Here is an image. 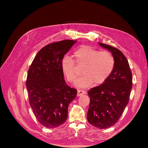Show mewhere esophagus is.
I'll return each instance as SVG.
<instances>
[{
    "mask_svg": "<svg viewBox=\"0 0 148 148\" xmlns=\"http://www.w3.org/2000/svg\"><path fill=\"white\" fill-rule=\"evenodd\" d=\"M86 91H83V90H78L77 92V97H79V96H82V95L84 94H86Z\"/></svg>",
    "mask_w": 148,
    "mask_h": 148,
    "instance_id": "34e87169",
    "label": "esophagus"
}]
</instances>
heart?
I'll return each mask as SVG.
<instances>
[{
	"label": "heart",
	"mask_w": 148,
	"mask_h": 148,
	"mask_svg": "<svg viewBox=\"0 0 148 148\" xmlns=\"http://www.w3.org/2000/svg\"><path fill=\"white\" fill-rule=\"evenodd\" d=\"M74 60L69 56H64L61 61L62 72L67 80L74 83L77 79L76 68L77 65H84L82 73L84 74L77 80L76 86L85 88L99 85L106 81L114 71L115 59L107 51H100L89 46H80L74 52Z\"/></svg>",
	"instance_id": "obj_1"
}]
</instances>
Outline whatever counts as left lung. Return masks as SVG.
<instances>
[{
    "label": "left lung",
    "mask_w": 148,
    "mask_h": 148,
    "mask_svg": "<svg viewBox=\"0 0 148 148\" xmlns=\"http://www.w3.org/2000/svg\"><path fill=\"white\" fill-rule=\"evenodd\" d=\"M100 46L111 52L115 59L114 71L103 84L87 92L90 103L87 118L92 126L106 129L118 121L129 101L132 76L129 62L115 47L100 42Z\"/></svg>",
    "instance_id": "obj_1"
}]
</instances>
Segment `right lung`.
<instances>
[{"instance_id":"right-lung-1","label":"right lung","mask_w":148,"mask_h":148,"mask_svg":"<svg viewBox=\"0 0 148 148\" xmlns=\"http://www.w3.org/2000/svg\"><path fill=\"white\" fill-rule=\"evenodd\" d=\"M76 40L53 42L40 50L30 66L26 80L29 103L40 123L56 128L66 121L69 104L77 90L67 86L61 69L64 56Z\"/></svg>"}]
</instances>
